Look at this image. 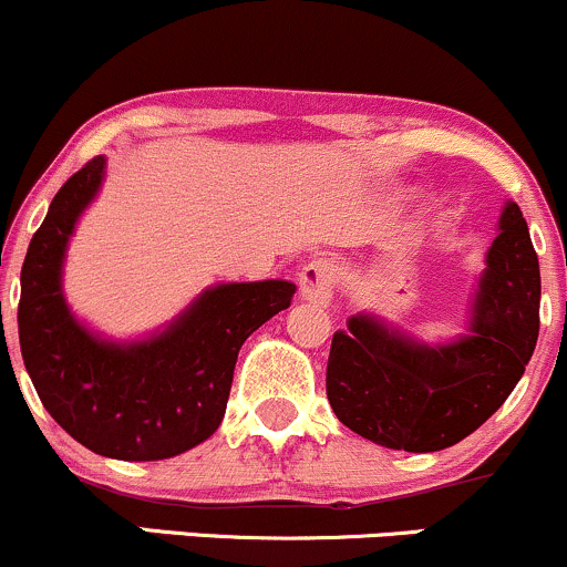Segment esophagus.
I'll list each match as a JSON object with an SVG mask.
<instances>
[{
  "label": "esophagus",
  "mask_w": 567,
  "mask_h": 567,
  "mask_svg": "<svg viewBox=\"0 0 567 567\" xmlns=\"http://www.w3.org/2000/svg\"><path fill=\"white\" fill-rule=\"evenodd\" d=\"M336 264L328 261V258H315L301 269V296L309 303L317 306H328L333 301V290H336Z\"/></svg>",
  "instance_id": "esophagus-1"
}]
</instances>
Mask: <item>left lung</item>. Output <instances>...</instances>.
<instances>
[{
	"label": "left lung",
	"mask_w": 567,
	"mask_h": 567,
	"mask_svg": "<svg viewBox=\"0 0 567 567\" xmlns=\"http://www.w3.org/2000/svg\"><path fill=\"white\" fill-rule=\"evenodd\" d=\"M485 261L470 336L458 341L429 347L368 315L338 330L324 383L343 426L392 451L434 453L504 405L536 349L542 301L538 256L514 202Z\"/></svg>",
	"instance_id": "8db88e82"
}]
</instances>
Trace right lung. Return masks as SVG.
<instances>
[{
    "instance_id": "right-lung-1",
    "label": "right lung",
    "mask_w": 567,
    "mask_h": 567,
    "mask_svg": "<svg viewBox=\"0 0 567 567\" xmlns=\"http://www.w3.org/2000/svg\"><path fill=\"white\" fill-rule=\"evenodd\" d=\"M103 173L106 159L93 157L71 175L31 237L18 303L21 354L42 405L84 447L120 461L173 458L220 426L239 349L288 309L296 285H216L146 341L93 336L69 311L61 271Z\"/></svg>"
}]
</instances>
